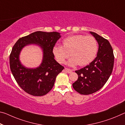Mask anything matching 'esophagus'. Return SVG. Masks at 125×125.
Listing matches in <instances>:
<instances>
[{
  "label": "esophagus",
  "mask_w": 125,
  "mask_h": 125,
  "mask_svg": "<svg viewBox=\"0 0 125 125\" xmlns=\"http://www.w3.org/2000/svg\"><path fill=\"white\" fill-rule=\"evenodd\" d=\"M64 71H65V72H67V73H72V70H71V69H69V68H65Z\"/></svg>",
  "instance_id": "obj_1"
}]
</instances>
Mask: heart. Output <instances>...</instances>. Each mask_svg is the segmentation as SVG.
Here are the masks:
<instances>
[{
    "label": "heart",
    "mask_w": 125,
    "mask_h": 125,
    "mask_svg": "<svg viewBox=\"0 0 125 125\" xmlns=\"http://www.w3.org/2000/svg\"><path fill=\"white\" fill-rule=\"evenodd\" d=\"M98 43L92 35H73L63 41V46L55 45L52 49L54 58L63 63L70 56L68 61L71 66L87 65L94 61L98 52Z\"/></svg>",
    "instance_id": "heart-1"
}]
</instances>
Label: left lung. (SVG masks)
<instances>
[{
  "mask_svg": "<svg viewBox=\"0 0 125 125\" xmlns=\"http://www.w3.org/2000/svg\"><path fill=\"white\" fill-rule=\"evenodd\" d=\"M98 43L97 57L90 64L75 71L78 78L72 86L81 94L88 95L100 90L111 74L114 64L113 49L107 39L90 32Z\"/></svg>",
  "mask_w": 125,
  "mask_h": 125,
  "instance_id": "left-lung-1",
  "label": "left lung"
}]
</instances>
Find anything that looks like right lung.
<instances>
[{"label":"right lung","mask_w":125,"mask_h":125,"mask_svg":"<svg viewBox=\"0 0 125 125\" xmlns=\"http://www.w3.org/2000/svg\"><path fill=\"white\" fill-rule=\"evenodd\" d=\"M59 33L37 31L17 41L9 56L11 72L15 81L23 90L34 96H44L54 84L55 78L64 69L54 58L52 49L61 37ZM35 43L43 51V59L41 66L34 69L25 68L19 59L20 52L25 45Z\"/></svg>","instance_id":"add662e5"}]
</instances>
